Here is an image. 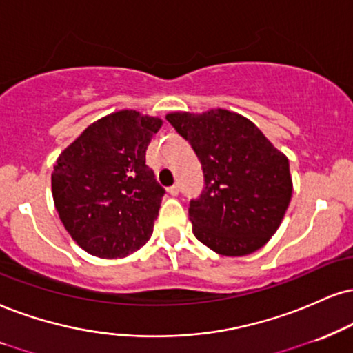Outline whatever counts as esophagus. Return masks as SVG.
<instances>
[{
    "mask_svg": "<svg viewBox=\"0 0 353 353\" xmlns=\"http://www.w3.org/2000/svg\"><path fill=\"white\" fill-rule=\"evenodd\" d=\"M168 193L172 194V196H176V194L180 193V186H178V185H172V186H170V188H168Z\"/></svg>",
    "mask_w": 353,
    "mask_h": 353,
    "instance_id": "esophagus-1",
    "label": "esophagus"
}]
</instances>
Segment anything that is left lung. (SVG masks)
Returning a JSON list of instances; mask_svg holds the SVG:
<instances>
[{"mask_svg":"<svg viewBox=\"0 0 353 353\" xmlns=\"http://www.w3.org/2000/svg\"><path fill=\"white\" fill-rule=\"evenodd\" d=\"M167 121L201 162L204 188L188 204L194 237L225 256L263 247L280 228L293 193L288 159L236 112H172Z\"/></svg>","mask_w":353,"mask_h":353,"instance_id":"8db88e82","label":"left lung"}]
</instances>
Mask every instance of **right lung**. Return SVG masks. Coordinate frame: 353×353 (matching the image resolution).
<instances>
[{
  "label": "right lung",
  "instance_id": "add662e5",
  "mask_svg": "<svg viewBox=\"0 0 353 353\" xmlns=\"http://www.w3.org/2000/svg\"><path fill=\"white\" fill-rule=\"evenodd\" d=\"M160 125L137 111L114 112L88 125L57 159V212L88 254L121 259L150 239L165 188L145 165V152Z\"/></svg>",
  "mask_w": 353,
  "mask_h": 353
}]
</instances>
